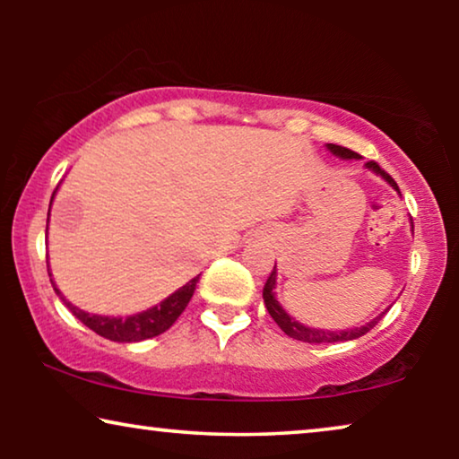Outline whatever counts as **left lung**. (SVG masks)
<instances>
[{
  "label": "left lung",
  "instance_id": "8db88e82",
  "mask_svg": "<svg viewBox=\"0 0 459 459\" xmlns=\"http://www.w3.org/2000/svg\"><path fill=\"white\" fill-rule=\"evenodd\" d=\"M328 150L334 156H338V159H359V154L353 152V150L349 148H342V146H336V143H328ZM366 167L369 169V171H374L376 175H380L382 179L388 181L394 190L399 192L397 184H394V179L388 175L386 171H382L378 162L369 160L366 162ZM275 278H278V272H275V265H273V272L269 273V278L265 281V288H263V300H265V307L269 311V316L273 317V322L280 325L281 332H286L288 336L294 338V341H303V342H344V341H355V338H359L366 334V332H369L374 328L376 324L380 322L382 316H385L386 311H382L378 317H374L372 322H368L366 325H361V328H349V330H317V328H309V325H303L300 322H297V319L288 316V313L284 311V307H281L278 303V299H275Z\"/></svg>",
  "mask_w": 459,
  "mask_h": 459
}]
</instances>
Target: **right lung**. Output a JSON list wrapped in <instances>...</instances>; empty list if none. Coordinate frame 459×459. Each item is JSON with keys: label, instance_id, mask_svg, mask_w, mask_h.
Instances as JSON below:
<instances>
[{"label": "right lung", "instance_id": "right-lung-1", "mask_svg": "<svg viewBox=\"0 0 459 459\" xmlns=\"http://www.w3.org/2000/svg\"><path fill=\"white\" fill-rule=\"evenodd\" d=\"M58 190V187H56ZM54 190V194H56ZM54 194H52V200H54ZM49 217V212H48ZM48 273H49V265H48ZM198 278L187 281L186 286H181L179 290H175L171 297H167L165 300H160L159 305L150 307V309L142 311V313H135V316H127V317H110V316H96V313H85L83 309H79V307H74L73 303H68V300L62 297L58 288H56L54 280H52V273H49V281H52L54 290L58 297L65 300V305L71 309V313L74 317L79 319V322H83L87 328L96 332V334L108 338V341H115V342H140V341H148V338H154L162 334V332L171 328L175 324V319H178L184 309L190 303L194 290H196V284H198Z\"/></svg>", "mask_w": 459, "mask_h": 459}]
</instances>
